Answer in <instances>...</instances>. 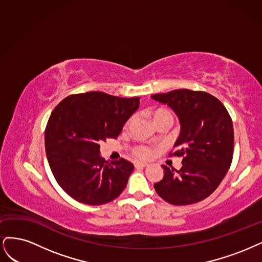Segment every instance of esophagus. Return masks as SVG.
Segmentation results:
<instances>
[{
  "label": "esophagus",
  "mask_w": 262,
  "mask_h": 262,
  "mask_svg": "<svg viewBox=\"0 0 262 262\" xmlns=\"http://www.w3.org/2000/svg\"><path fill=\"white\" fill-rule=\"evenodd\" d=\"M148 166V163L146 162H136L135 163V167H146Z\"/></svg>",
  "instance_id": "obj_1"
}]
</instances>
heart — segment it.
Segmentation results:
<instances>
[{
	"label": "heart",
	"mask_w": 262,
	"mask_h": 262,
	"mask_svg": "<svg viewBox=\"0 0 262 262\" xmlns=\"http://www.w3.org/2000/svg\"><path fill=\"white\" fill-rule=\"evenodd\" d=\"M150 116L152 117L155 123L164 120V119H171L173 120L172 113L166 108H156L150 112ZM132 152L135 157L139 159H149L154 155V149L147 146V145H137L132 148Z\"/></svg>",
	"instance_id": "1"
}]
</instances>
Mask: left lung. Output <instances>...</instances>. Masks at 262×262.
Returning <instances> with one entry per match:
<instances>
[{
    "instance_id": "8db88e82",
    "label": "left lung",
    "mask_w": 262,
    "mask_h": 262,
    "mask_svg": "<svg viewBox=\"0 0 262 262\" xmlns=\"http://www.w3.org/2000/svg\"><path fill=\"white\" fill-rule=\"evenodd\" d=\"M167 104L181 123V134L170 157H183L181 170L162 165L164 176L155 184L158 195L175 206L206 199L231 166L234 152L232 119L220 100L205 91L172 90L151 96Z\"/></svg>"
}]
</instances>
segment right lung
<instances>
[{"label": "right lung", "instance_id": "1", "mask_svg": "<svg viewBox=\"0 0 262 262\" xmlns=\"http://www.w3.org/2000/svg\"><path fill=\"white\" fill-rule=\"evenodd\" d=\"M139 99L90 91L66 97L52 111L45 133L46 154L57 184L73 199L104 205L126 187L134 164L125 159L108 163L100 157V143L119 136Z\"/></svg>", "mask_w": 262, "mask_h": 262}]
</instances>
